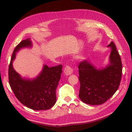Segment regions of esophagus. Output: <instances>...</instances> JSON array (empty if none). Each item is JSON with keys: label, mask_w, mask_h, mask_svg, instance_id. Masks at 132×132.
I'll use <instances>...</instances> for the list:
<instances>
[{"label": "esophagus", "mask_w": 132, "mask_h": 132, "mask_svg": "<svg viewBox=\"0 0 132 132\" xmlns=\"http://www.w3.org/2000/svg\"><path fill=\"white\" fill-rule=\"evenodd\" d=\"M64 73L66 75H70L72 74V69L71 67L69 65H66V66L64 68L63 70Z\"/></svg>", "instance_id": "1"}]
</instances>
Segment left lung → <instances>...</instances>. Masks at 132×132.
<instances>
[{
  "label": "left lung",
  "mask_w": 132,
  "mask_h": 132,
  "mask_svg": "<svg viewBox=\"0 0 132 132\" xmlns=\"http://www.w3.org/2000/svg\"><path fill=\"white\" fill-rule=\"evenodd\" d=\"M109 64L97 69L89 61L80 62L78 66L80 89L79 97L90 105H100L112 97L119 88L122 76V63L115 44L112 41Z\"/></svg>",
  "instance_id": "8db88e82"
}]
</instances>
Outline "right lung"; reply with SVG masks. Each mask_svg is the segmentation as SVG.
I'll return each instance as SVG.
<instances>
[{
    "label": "right lung",
    "instance_id": "add662e5",
    "mask_svg": "<svg viewBox=\"0 0 132 132\" xmlns=\"http://www.w3.org/2000/svg\"><path fill=\"white\" fill-rule=\"evenodd\" d=\"M30 38L21 41L14 49L8 69V79L11 89L19 102L33 110H46L56 102V89L62 72V64L49 68L44 65L43 70L36 78H22L14 70L12 63L19 50L31 47Z\"/></svg>",
    "mask_w": 132,
    "mask_h": 132
}]
</instances>
